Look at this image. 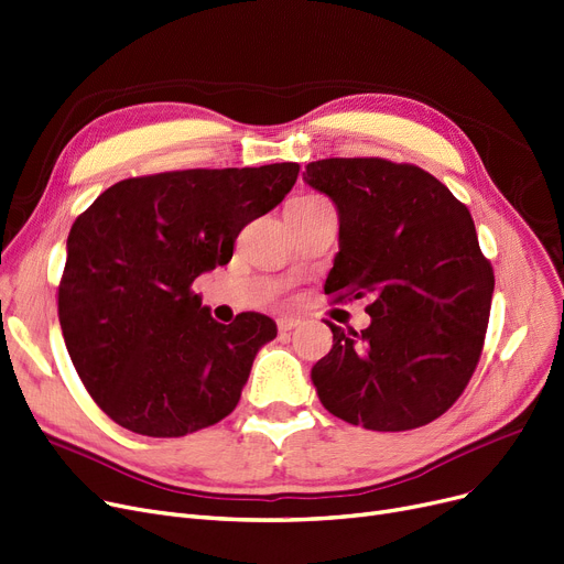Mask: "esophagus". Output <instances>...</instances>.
<instances>
[{
	"instance_id": "esophagus-1",
	"label": "esophagus",
	"mask_w": 564,
	"mask_h": 564,
	"mask_svg": "<svg viewBox=\"0 0 564 564\" xmlns=\"http://www.w3.org/2000/svg\"><path fill=\"white\" fill-rule=\"evenodd\" d=\"M302 325V321H300V317H279V329L281 332H292V329H295V327H300Z\"/></svg>"
}]
</instances>
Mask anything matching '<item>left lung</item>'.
<instances>
[{"label": "left lung", "instance_id": "8db88e82", "mask_svg": "<svg viewBox=\"0 0 564 564\" xmlns=\"http://www.w3.org/2000/svg\"><path fill=\"white\" fill-rule=\"evenodd\" d=\"M304 182L338 212L325 292L371 302L361 332L327 323L334 346L311 369L321 403L371 431L437 420L477 369L496 285L468 207L426 170L384 159L313 161Z\"/></svg>", "mask_w": 564, "mask_h": 564}]
</instances>
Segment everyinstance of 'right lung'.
Segmentation results:
<instances>
[{
    "label": "right lung",
    "instance_id": "obj_1",
    "mask_svg": "<svg viewBox=\"0 0 564 564\" xmlns=\"http://www.w3.org/2000/svg\"><path fill=\"white\" fill-rule=\"evenodd\" d=\"M297 175V163H272L131 177L76 218L59 325L85 389L112 422L180 437L235 410L276 323L251 311L216 323L191 285L230 262L241 228L272 212Z\"/></svg>",
    "mask_w": 564,
    "mask_h": 564
}]
</instances>
